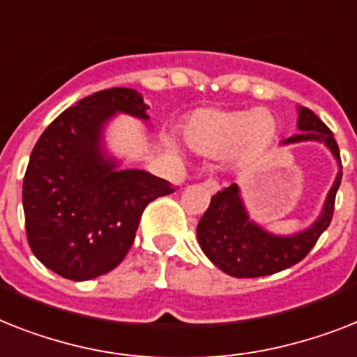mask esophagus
Segmentation results:
<instances>
[{"mask_svg":"<svg viewBox=\"0 0 357 357\" xmlns=\"http://www.w3.org/2000/svg\"><path fill=\"white\" fill-rule=\"evenodd\" d=\"M205 188H207L208 192L211 194H214V192H218V188H220V185H218V181H216V179H207V181H205Z\"/></svg>","mask_w":357,"mask_h":357,"instance_id":"obj_1","label":"esophagus"}]
</instances>
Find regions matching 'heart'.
Listing matches in <instances>:
<instances>
[{
  "mask_svg": "<svg viewBox=\"0 0 357 357\" xmlns=\"http://www.w3.org/2000/svg\"><path fill=\"white\" fill-rule=\"evenodd\" d=\"M277 135V119L268 109L199 108L179 126L188 150L204 158L227 155L233 163H248L268 150Z\"/></svg>",
  "mask_w": 357,
  "mask_h": 357,
  "instance_id": "obj_1",
  "label": "heart"
}]
</instances>
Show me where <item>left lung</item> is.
<instances>
[{"instance_id": "1", "label": "left lung", "mask_w": 357, "mask_h": 357, "mask_svg": "<svg viewBox=\"0 0 357 357\" xmlns=\"http://www.w3.org/2000/svg\"><path fill=\"white\" fill-rule=\"evenodd\" d=\"M297 130L291 137L284 139L280 146L299 143L324 144L337 165V174L323 202L321 213L308 227L289 234H277L255 222L249 216L242 190L236 183L220 190L211 198L208 208L196 227L202 251L224 273L245 279L279 273L308 255L323 231L330 225L334 214L335 192L341 185V158L334 133L312 109L297 106Z\"/></svg>"}]
</instances>
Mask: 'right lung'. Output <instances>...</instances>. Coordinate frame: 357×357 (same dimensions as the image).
Wrapping results in <instances>:
<instances>
[{
	"mask_svg": "<svg viewBox=\"0 0 357 357\" xmlns=\"http://www.w3.org/2000/svg\"><path fill=\"white\" fill-rule=\"evenodd\" d=\"M143 95L102 89L60 113L38 139L23 179L29 245L47 269L89 280L126 257L144 207L174 192L167 179L124 169L106 132L119 115L150 126Z\"/></svg>",
	"mask_w": 357,
	"mask_h": 357,
	"instance_id": "obj_1",
	"label": "right lung"
}]
</instances>
